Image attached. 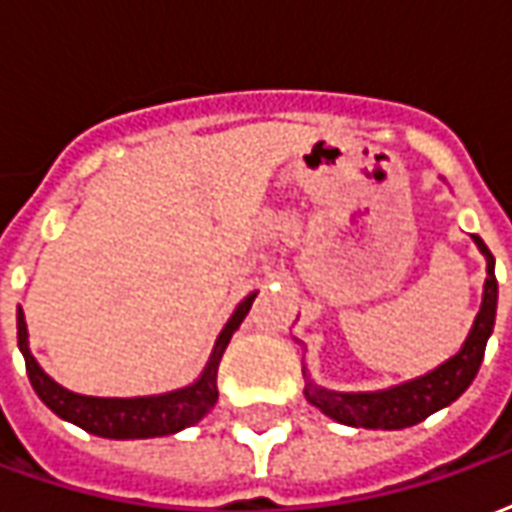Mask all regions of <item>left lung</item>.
I'll return each mask as SVG.
<instances>
[{"label":"left lung","mask_w":512,"mask_h":512,"mask_svg":"<svg viewBox=\"0 0 512 512\" xmlns=\"http://www.w3.org/2000/svg\"><path fill=\"white\" fill-rule=\"evenodd\" d=\"M474 244L485 255L483 304H480L472 332L466 337V343L461 345V351L425 376L406 381V384L389 386V389H378V392H332V389H323V386L307 381L304 395L312 406L321 408L326 417L351 425V428L400 430L417 425L422 419H428L433 411L458 400L469 389L477 370L483 365L485 343L494 332L496 296H499L494 255L488 252V246L483 244L480 235H474Z\"/></svg>","instance_id":"left-lung-1"}]
</instances>
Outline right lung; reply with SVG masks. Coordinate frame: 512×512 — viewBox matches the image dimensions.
<instances>
[{
	"mask_svg": "<svg viewBox=\"0 0 512 512\" xmlns=\"http://www.w3.org/2000/svg\"><path fill=\"white\" fill-rule=\"evenodd\" d=\"M257 293H249L235 312L230 321L224 323L222 334L216 337L211 359L202 370V376L194 384L175 389V392H164V395H147V397H90L76 395L71 389L60 386L51 376L43 373L38 359L29 351V334L27 321H24V310L18 307L16 323H18V348L27 362V376L32 389L46 406L57 414V417L68 419L73 425H79L87 433L104 436V439H153V436H169L178 430L189 428L194 422H200L213 403L219 400V389H216V373H219V362L233 332L241 326L246 312L252 310V301Z\"/></svg>",
	"mask_w": 512,
	"mask_h": 512,
	"instance_id": "obj_1",
	"label": "right lung"
}]
</instances>
